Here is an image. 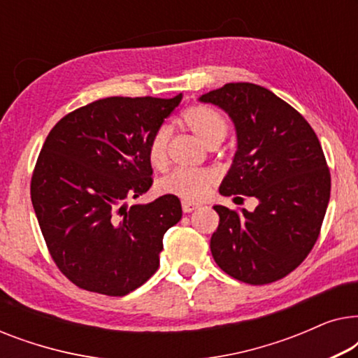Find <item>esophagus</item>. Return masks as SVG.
<instances>
[{"instance_id": "1", "label": "esophagus", "mask_w": 358, "mask_h": 358, "mask_svg": "<svg viewBox=\"0 0 358 358\" xmlns=\"http://www.w3.org/2000/svg\"><path fill=\"white\" fill-rule=\"evenodd\" d=\"M200 205L199 203H195V202H187V200H182V212L184 213H190V212H194L195 208H199Z\"/></svg>"}]
</instances>
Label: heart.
Returning a JSON list of instances; mask_svg holds the SVG:
<instances>
[{
	"instance_id": "1",
	"label": "heart",
	"mask_w": 358,
	"mask_h": 358,
	"mask_svg": "<svg viewBox=\"0 0 358 358\" xmlns=\"http://www.w3.org/2000/svg\"><path fill=\"white\" fill-rule=\"evenodd\" d=\"M182 124L185 129L192 131L197 138L208 148H215L224 140L228 125L224 117L218 110L203 104L187 107L182 112ZM168 143L169 130L161 127L151 136L148 145L150 163L156 169H164L168 164ZM217 180L213 171L208 169H176L164 179L159 180V192L176 195V197L194 202L202 200L212 189Z\"/></svg>"
}]
</instances>
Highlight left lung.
Wrapping results in <instances>:
<instances>
[{
    "label": "left lung",
    "mask_w": 358,
    "mask_h": 358,
    "mask_svg": "<svg viewBox=\"0 0 358 358\" xmlns=\"http://www.w3.org/2000/svg\"><path fill=\"white\" fill-rule=\"evenodd\" d=\"M199 101L227 112L236 130V153L220 194L259 202L254 212L215 205V262L251 285L280 280L310 254L329 203L331 174L320 140L300 112L252 83H228Z\"/></svg>",
    "instance_id": "left-lung-1"
}]
</instances>
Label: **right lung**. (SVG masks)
Listing matches in <instances>:
<instances>
[{"label":"right lung","mask_w":358,"mask_h":358,"mask_svg":"<svg viewBox=\"0 0 358 358\" xmlns=\"http://www.w3.org/2000/svg\"><path fill=\"white\" fill-rule=\"evenodd\" d=\"M182 94L106 97L48 134L31 199L48 251L80 288L124 296L159 267L163 236L182 218L176 195L129 207L153 184L148 145Z\"/></svg>","instance_id":"add662e5"}]
</instances>
